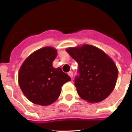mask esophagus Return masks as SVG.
Masks as SVG:
<instances>
[{
  "mask_svg": "<svg viewBox=\"0 0 132 132\" xmlns=\"http://www.w3.org/2000/svg\"><path fill=\"white\" fill-rule=\"evenodd\" d=\"M68 75H69V76L71 77V78H72L73 76V73L72 71H70V72L68 73Z\"/></svg>",
  "mask_w": 132,
  "mask_h": 132,
  "instance_id": "obj_1",
  "label": "esophagus"
}]
</instances>
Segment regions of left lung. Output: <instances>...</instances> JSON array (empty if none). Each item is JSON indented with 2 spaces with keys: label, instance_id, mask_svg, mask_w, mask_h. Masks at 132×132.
Segmentation results:
<instances>
[{
  "label": "left lung",
  "instance_id": "8db88e82",
  "mask_svg": "<svg viewBox=\"0 0 132 132\" xmlns=\"http://www.w3.org/2000/svg\"><path fill=\"white\" fill-rule=\"evenodd\" d=\"M66 51L78 64L79 76L75 79L78 96L89 103L104 100L116 84V65L103 50L90 45L66 48Z\"/></svg>",
  "mask_w": 132,
  "mask_h": 132
}]
</instances>
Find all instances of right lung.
I'll use <instances>...</instances> for the list:
<instances>
[{
  "label": "right lung",
  "mask_w": 132,
  "mask_h": 132,
  "mask_svg": "<svg viewBox=\"0 0 132 132\" xmlns=\"http://www.w3.org/2000/svg\"><path fill=\"white\" fill-rule=\"evenodd\" d=\"M54 47L45 46L32 53L21 66L18 84L23 94L32 103L47 106L59 97L61 87L71 80L60 68L52 66L57 55Z\"/></svg>",
  "instance_id": "right-lung-1"
}]
</instances>
